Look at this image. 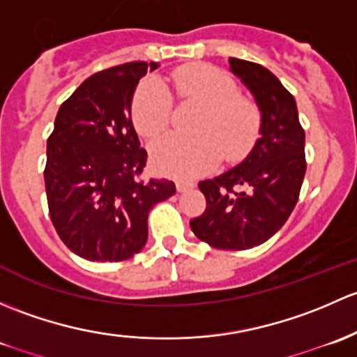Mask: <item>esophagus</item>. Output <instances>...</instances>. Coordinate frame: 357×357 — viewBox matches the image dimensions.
Listing matches in <instances>:
<instances>
[{
    "label": "esophagus",
    "mask_w": 357,
    "mask_h": 357,
    "mask_svg": "<svg viewBox=\"0 0 357 357\" xmlns=\"http://www.w3.org/2000/svg\"><path fill=\"white\" fill-rule=\"evenodd\" d=\"M194 183L192 182H183V180H178L177 182V190L178 192H185V190L192 189Z\"/></svg>",
    "instance_id": "esophagus-1"
}]
</instances>
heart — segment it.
Instances as JSON below:
<instances>
[{
    "label": "heart",
    "instance_id": "obj_1",
    "mask_svg": "<svg viewBox=\"0 0 357 357\" xmlns=\"http://www.w3.org/2000/svg\"><path fill=\"white\" fill-rule=\"evenodd\" d=\"M177 93L203 105L194 135L170 134L151 146V163L160 174L192 180L218 167L222 156L238 161L255 146L261 115L255 102L237 94L229 73L211 65H185L174 72ZM132 123L146 139L165 132L172 116V94L156 77L135 89L130 106Z\"/></svg>",
    "mask_w": 357,
    "mask_h": 357
}]
</instances>
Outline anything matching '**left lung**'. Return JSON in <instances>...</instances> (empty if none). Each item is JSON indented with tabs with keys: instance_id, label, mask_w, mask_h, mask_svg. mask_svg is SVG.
<instances>
[{
	"instance_id": "left-lung-1",
	"label": "left lung",
	"mask_w": 357,
	"mask_h": 357,
	"mask_svg": "<svg viewBox=\"0 0 357 357\" xmlns=\"http://www.w3.org/2000/svg\"><path fill=\"white\" fill-rule=\"evenodd\" d=\"M229 65L258 106L259 139L237 167L199 182L206 209L190 229L211 248L244 251L273 237L296 208L306 135L296 99L270 70L238 58H229Z\"/></svg>"
}]
</instances>
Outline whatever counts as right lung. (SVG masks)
I'll return each instance as SVG.
<instances>
[{
  "label": "right lung",
  "mask_w": 357,
  "mask_h": 357,
  "mask_svg": "<svg viewBox=\"0 0 357 357\" xmlns=\"http://www.w3.org/2000/svg\"><path fill=\"white\" fill-rule=\"evenodd\" d=\"M160 63L132 61L94 73L58 109L44 170L50 216L72 252L125 261L148 241L149 211L175 194L170 180L137 177L141 148L130 106L141 77Z\"/></svg>",
  "instance_id": "obj_1"
}]
</instances>
